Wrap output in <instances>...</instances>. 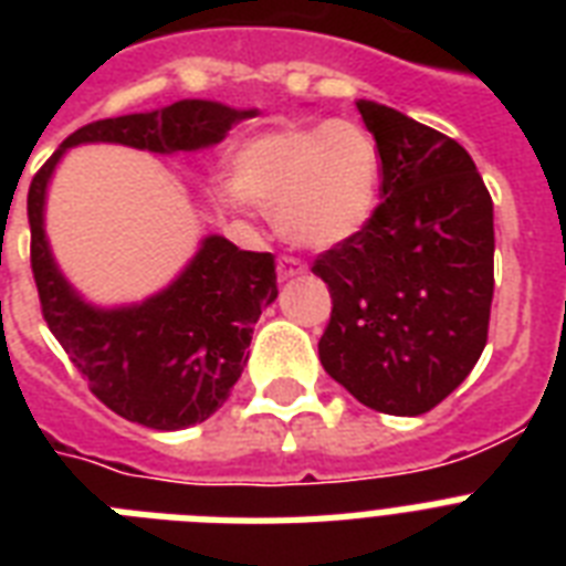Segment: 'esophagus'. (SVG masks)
Segmentation results:
<instances>
[{"mask_svg": "<svg viewBox=\"0 0 566 566\" xmlns=\"http://www.w3.org/2000/svg\"><path fill=\"white\" fill-rule=\"evenodd\" d=\"M305 273V264H302L300 258L293 255H279V279L287 282V279H296V275Z\"/></svg>", "mask_w": 566, "mask_h": 566, "instance_id": "1", "label": "esophagus"}]
</instances>
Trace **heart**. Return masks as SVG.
I'll return each mask as SVG.
<instances>
[{"label": "heart", "instance_id": "1", "mask_svg": "<svg viewBox=\"0 0 566 566\" xmlns=\"http://www.w3.org/2000/svg\"><path fill=\"white\" fill-rule=\"evenodd\" d=\"M240 199L273 213L291 243L328 249L370 222L381 188V153L355 119L282 126L252 137L231 161Z\"/></svg>", "mask_w": 566, "mask_h": 566}]
</instances>
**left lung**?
<instances>
[{
    "label": "left lung",
    "mask_w": 566,
    "mask_h": 566,
    "mask_svg": "<svg viewBox=\"0 0 566 566\" xmlns=\"http://www.w3.org/2000/svg\"><path fill=\"white\" fill-rule=\"evenodd\" d=\"M355 105L381 153V202L311 266L332 293L319 361L367 408L417 417L488 344L493 202L458 140L378 102Z\"/></svg>",
    "instance_id": "1"
}]
</instances>
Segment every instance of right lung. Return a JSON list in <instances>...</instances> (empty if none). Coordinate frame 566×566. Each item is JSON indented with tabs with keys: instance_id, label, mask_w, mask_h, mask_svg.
<instances>
[{
	"instance_id": "add662e5",
	"label": "right lung",
	"mask_w": 566,
	"mask_h": 566,
	"mask_svg": "<svg viewBox=\"0 0 566 566\" xmlns=\"http://www.w3.org/2000/svg\"><path fill=\"white\" fill-rule=\"evenodd\" d=\"M255 111L185 99L153 114L96 119L66 137L31 179V273L40 314L64 346L91 394L146 429H188L208 420L247 367L261 311L279 296L275 258L208 238L190 266L144 305L99 311L84 305L57 273L43 234V196L66 146L126 144L149 153H181L220 144L231 123Z\"/></svg>"
}]
</instances>
